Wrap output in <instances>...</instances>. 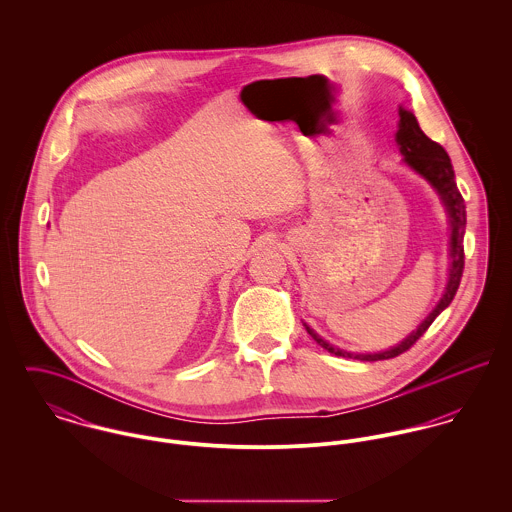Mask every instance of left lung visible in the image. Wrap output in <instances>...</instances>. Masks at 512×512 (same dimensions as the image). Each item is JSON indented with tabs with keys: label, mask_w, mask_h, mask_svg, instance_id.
Segmentation results:
<instances>
[{
	"label": "left lung",
	"mask_w": 512,
	"mask_h": 512,
	"mask_svg": "<svg viewBox=\"0 0 512 512\" xmlns=\"http://www.w3.org/2000/svg\"><path fill=\"white\" fill-rule=\"evenodd\" d=\"M398 116H400V122H398V132H396L394 140L400 147V153L404 155L402 161L434 187V191L438 193L439 199H441V203L447 211V217H449V258H451V262H449L447 286H445V292L441 295L438 305L434 307V311L418 325V329L412 331L404 341H400V345L390 347L388 351L351 353V351L333 347L323 337H319L309 325L303 323L307 333L317 341V345H321L325 351H329L331 355H337V357L359 359V361H384V359H394V357L402 355L428 331V327L434 323V319L451 303V299L455 297V292L459 288L461 276H463V264H465L463 234H465L467 217H465L463 197H461V193L457 189V183H455V173H453L451 159H449V155L443 147L436 144L434 140H430L422 132L416 116L410 110L400 106Z\"/></svg>",
	"instance_id": "1"
}]
</instances>
